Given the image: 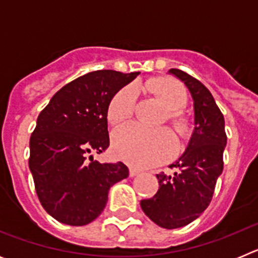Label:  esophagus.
<instances>
[{
    "instance_id": "1",
    "label": "esophagus",
    "mask_w": 258,
    "mask_h": 258,
    "mask_svg": "<svg viewBox=\"0 0 258 258\" xmlns=\"http://www.w3.org/2000/svg\"><path fill=\"white\" fill-rule=\"evenodd\" d=\"M138 173H140V172H138L137 169H134V168H131V169H129V175H131V177H136Z\"/></svg>"
}]
</instances>
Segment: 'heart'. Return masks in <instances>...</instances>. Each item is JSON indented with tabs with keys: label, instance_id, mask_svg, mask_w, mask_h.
Returning <instances> with one entry per match:
<instances>
[{
	"label": "heart",
	"instance_id": "obj_1",
	"mask_svg": "<svg viewBox=\"0 0 258 258\" xmlns=\"http://www.w3.org/2000/svg\"><path fill=\"white\" fill-rule=\"evenodd\" d=\"M147 88L157 95L161 103L169 109L168 120L181 137H187L191 122L179 109L187 104V92L179 81L170 77H160L147 83ZM136 85H127L118 90L107 108V120L116 125L132 117L137 103ZM112 149L116 156L136 168H147L169 160L177 151V141L169 129L161 127L150 131L137 124L117 127L112 134Z\"/></svg>",
	"mask_w": 258,
	"mask_h": 258
}]
</instances>
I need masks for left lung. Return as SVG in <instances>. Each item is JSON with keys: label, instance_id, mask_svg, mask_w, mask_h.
I'll return each instance as SVG.
<instances>
[{"label": "left lung", "instance_id": "1", "mask_svg": "<svg viewBox=\"0 0 258 258\" xmlns=\"http://www.w3.org/2000/svg\"><path fill=\"white\" fill-rule=\"evenodd\" d=\"M188 89L194 101V132L187 149L172 164L173 174H156L160 187L141 208L157 226L178 229L197 220L211 203L223 169L227 142L225 118L213 95L199 80L177 68L169 70Z\"/></svg>", "mask_w": 258, "mask_h": 258}]
</instances>
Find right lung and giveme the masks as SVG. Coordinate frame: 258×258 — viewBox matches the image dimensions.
I'll return each mask as SVG.
<instances>
[{"mask_svg":"<svg viewBox=\"0 0 258 258\" xmlns=\"http://www.w3.org/2000/svg\"><path fill=\"white\" fill-rule=\"evenodd\" d=\"M140 72H89L52 95L29 140V170L41 206L56 221L84 226L103 212L109 187L126 178L125 164H101L109 146L107 108Z\"/></svg>","mask_w":258,"mask_h":258,"instance_id":"obj_1","label":"right lung"}]
</instances>
